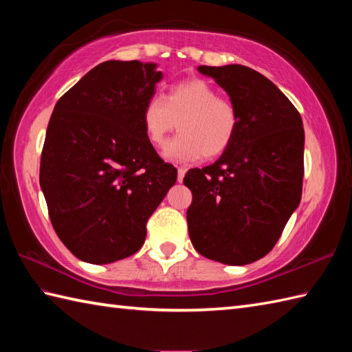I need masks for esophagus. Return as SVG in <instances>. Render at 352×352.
<instances>
[{
  "instance_id": "1",
  "label": "esophagus",
  "mask_w": 352,
  "mask_h": 352,
  "mask_svg": "<svg viewBox=\"0 0 352 352\" xmlns=\"http://www.w3.org/2000/svg\"><path fill=\"white\" fill-rule=\"evenodd\" d=\"M184 174H186V168H178V170H177V182L178 183L183 182Z\"/></svg>"
}]
</instances>
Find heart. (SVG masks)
<instances>
[{
  "label": "heart",
  "instance_id": "b5f03b06",
  "mask_svg": "<svg viewBox=\"0 0 352 352\" xmlns=\"http://www.w3.org/2000/svg\"><path fill=\"white\" fill-rule=\"evenodd\" d=\"M178 122L180 134L163 151L168 162L186 163L214 159L233 144L239 115L233 102L219 98L206 80L192 78L172 85L166 95H153L142 109V125L148 142L162 148Z\"/></svg>",
  "mask_w": 352,
  "mask_h": 352
}]
</instances>
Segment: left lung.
Listing matches in <instances>:
<instances>
[{
  "instance_id": "8db88e82",
  "label": "left lung",
  "mask_w": 352,
  "mask_h": 352,
  "mask_svg": "<svg viewBox=\"0 0 352 352\" xmlns=\"http://www.w3.org/2000/svg\"><path fill=\"white\" fill-rule=\"evenodd\" d=\"M230 96L239 115L233 144L210 166L190 169L189 236L201 256L252 263L274 248L300 206L304 129L294 104L248 66H198Z\"/></svg>"
}]
</instances>
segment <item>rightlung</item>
Masks as SVG:
<instances>
[{"instance_id":"obj_1","label":"right lung","mask_w":352,"mask_h":352,"mask_svg":"<svg viewBox=\"0 0 352 352\" xmlns=\"http://www.w3.org/2000/svg\"><path fill=\"white\" fill-rule=\"evenodd\" d=\"M162 78L153 62H104L52 111L41 189L57 236L86 263L139 251L149 216L177 182V169L160 159L142 125V109Z\"/></svg>"}]
</instances>
